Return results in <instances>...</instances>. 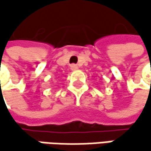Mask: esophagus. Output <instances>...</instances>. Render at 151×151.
I'll list each match as a JSON object with an SVG mask.
<instances>
[{
  "mask_svg": "<svg viewBox=\"0 0 151 151\" xmlns=\"http://www.w3.org/2000/svg\"><path fill=\"white\" fill-rule=\"evenodd\" d=\"M78 66L77 65H71V70L72 71H76V70H78Z\"/></svg>",
  "mask_w": 151,
  "mask_h": 151,
  "instance_id": "1",
  "label": "esophagus"
}]
</instances>
